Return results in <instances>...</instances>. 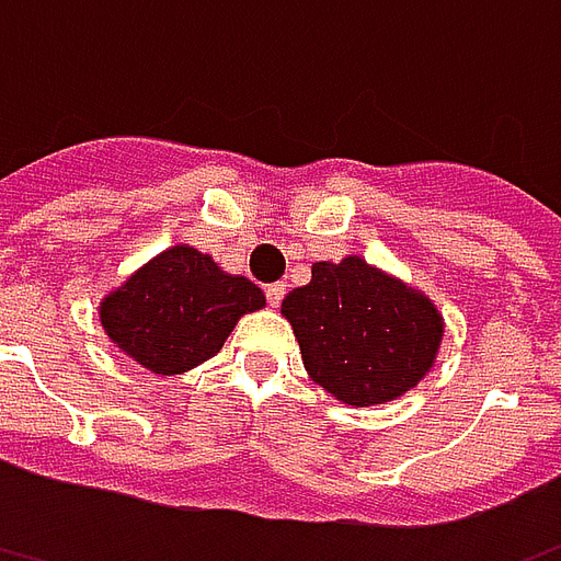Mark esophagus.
I'll use <instances>...</instances> for the list:
<instances>
[{
	"instance_id": "34e87169",
	"label": "esophagus",
	"mask_w": 561,
	"mask_h": 561,
	"mask_svg": "<svg viewBox=\"0 0 561 561\" xmlns=\"http://www.w3.org/2000/svg\"><path fill=\"white\" fill-rule=\"evenodd\" d=\"M264 294H267L270 306L276 309V306L282 302V297H285V282H273V285H267V288H264Z\"/></svg>"
}]
</instances>
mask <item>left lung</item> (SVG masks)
Here are the masks:
<instances>
[{"mask_svg": "<svg viewBox=\"0 0 561 561\" xmlns=\"http://www.w3.org/2000/svg\"><path fill=\"white\" fill-rule=\"evenodd\" d=\"M282 318L309 377L351 408L410 392L434 368L446 333L428 294L359 255L312 264L309 285L282 300Z\"/></svg>", "mask_w": 561, "mask_h": 561, "instance_id": "left-lung-1", "label": "left lung"}]
</instances>
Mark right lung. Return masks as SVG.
<instances>
[{"mask_svg": "<svg viewBox=\"0 0 561 561\" xmlns=\"http://www.w3.org/2000/svg\"><path fill=\"white\" fill-rule=\"evenodd\" d=\"M264 306V291L247 276L178 243L112 288L98 314L124 356L151 375L175 377L217 356L240 318Z\"/></svg>", "mask_w": 561, "mask_h": 561, "instance_id": "obj_1", "label": "right lung"}]
</instances>
